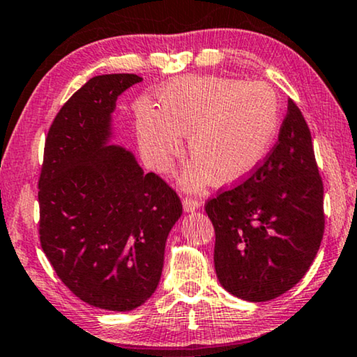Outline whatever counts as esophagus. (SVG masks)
<instances>
[{
  "label": "esophagus",
  "mask_w": 357,
  "mask_h": 357,
  "mask_svg": "<svg viewBox=\"0 0 357 357\" xmlns=\"http://www.w3.org/2000/svg\"><path fill=\"white\" fill-rule=\"evenodd\" d=\"M201 206V201L198 198H185L183 199V209L187 211V213H193Z\"/></svg>",
  "instance_id": "esophagus-1"
}]
</instances>
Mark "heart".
<instances>
[{
  "mask_svg": "<svg viewBox=\"0 0 357 357\" xmlns=\"http://www.w3.org/2000/svg\"><path fill=\"white\" fill-rule=\"evenodd\" d=\"M161 111L137 112L138 143L149 166L167 172L183 151L193 164L183 185L198 190L211 175L215 185L245 178L264 161L280 128V100L261 82L196 77L172 82L159 96Z\"/></svg>",
  "mask_w": 357,
  "mask_h": 357,
  "instance_id": "b5f03b06",
  "label": "heart"
}]
</instances>
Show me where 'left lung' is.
<instances>
[{"mask_svg":"<svg viewBox=\"0 0 357 357\" xmlns=\"http://www.w3.org/2000/svg\"><path fill=\"white\" fill-rule=\"evenodd\" d=\"M214 225L220 285L246 301H268L309 271L325 229L324 183L311 130L288 100L278 140L251 175L204 206Z\"/></svg>","mask_w":357,"mask_h":357,"instance_id":"8db88e82","label":"left lung"}]
</instances>
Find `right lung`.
I'll list each match as a JSON object with an SVG mask.
<instances>
[{
    "label": "right lung",
    "mask_w": 357,
    "mask_h": 357,
    "mask_svg": "<svg viewBox=\"0 0 357 357\" xmlns=\"http://www.w3.org/2000/svg\"><path fill=\"white\" fill-rule=\"evenodd\" d=\"M143 79H90L61 107L38 178L41 250L56 275L90 306L132 311L156 290L182 201L130 151L107 146L117 96Z\"/></svg>",
    "instance_id": "1"
}]
</instances>
